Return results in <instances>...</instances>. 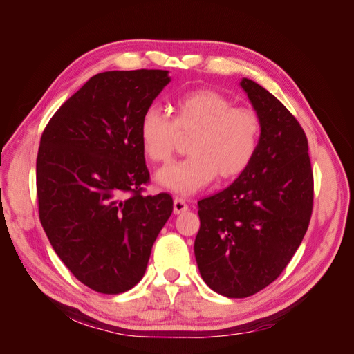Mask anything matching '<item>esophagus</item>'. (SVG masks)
<instances>
[{
	"instance_id": "obj_1",
	"label": "esophagus",
	"mask_w": 354,
	"mask_h": 354,
	"mask_svg": "<svg viewBox=\"0 0 354 354\" xmlns=\"http://www.w3.org/2000/svg\"><path fill=\"white\" fill-rule=\"evenodd\" d=\"M189 209L187 203L185 199L181 198H176L174 199V214H181V212H186Z\"/></svg>"
}]
</instances>
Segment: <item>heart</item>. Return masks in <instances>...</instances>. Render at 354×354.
I'll return each mask as SVG.
<instances>
[{"label": "heart", "instance_id": "obj_1", "mask_svg": "<svg viewBox=\"0 0 354 354\" xmlns=\"http://www.w3.org/2000/svg\"><path fill=\"white\" fill-rule=\"evenodd\" d=\"M174 118L158 108H147L138 124L143 152L155 162L173 156L180 136H192L190 156L160 168L156 183L173 194L189 196L218 177L242 174L255 158L261 138V120L250 108H234L226 95L196 90L174 103Z\"/></svg>", "mask_w": 354, "mask_h": 354}]
</instances>
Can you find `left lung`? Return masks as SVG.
Returning a JSON list of instances; mask_svg holds the SVG:
<instances>
[{
  "label": "left lung",
  "instance_id": "obj_1",
  "mask_svg": "<svg viewBox=\"0 0 354 354\" xmlns=\"http://www.w3.org/2000/svg\"><path fill=\"white\" fill-rule=\"evenodd\" d=\"M242 90L261 120L250 167L218 194L198 202V269L212 291L245 298L279 276L307 232L313 171L304 130L273 94L243 78Z\"/></svg>",
  "mask_w": 354,
  "mask_h": 354
}]
</instances>
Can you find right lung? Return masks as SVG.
Here are the masks:
<instances>
[{
  "label": "right lung",
  "mask_w": 354,
  "mask_h": 354,
  "mask_svg": "<svg viewBox=\"0 0 354 354\" xmlns=\"http://www.w3.org/2000/svg\"><path fill=\"white\" fill-rule=\"evenodd\" d=\"M169 81L160 69L94 75L41 136L39 220L59 259L93 291L121 294L140 282L173 212L168 194H142L149 171L138 136Z\"/></svg>",
  "instance_id": "1"
}]
</instances>
